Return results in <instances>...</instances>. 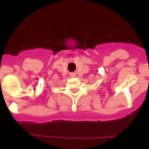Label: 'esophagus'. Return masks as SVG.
<instances>
[{"instance_id":"obj_1","label":"esophagus","mask_w":149,"mask_h":149,"mask_svg":"<svg viewBox=\"0 0 149 149\" xmlns=\"http://www.w3.org/2000/svg\"><path fill=\"white\" fill-rule=\"evenodd\" d=\"M70 75H71V77H74V76L75 75V74H74V73H72V74H70Z\"/></svg>"}]
</instances>
